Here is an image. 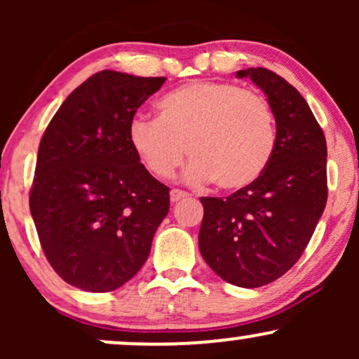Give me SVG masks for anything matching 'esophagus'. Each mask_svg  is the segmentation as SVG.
I'll return each mask as SVG.
<instances>
[{
  "label": "esophagus",
  "instance_id": "34e87169",
  "mask_svg": "<svg viewBox=\"0 0 359 359\" xmlns=\"http://www.w3.org/2000/svg\"><path fill=\"white\" fill-rule=\"evenodd\" d=\"M189 194L184 192V191H179V189H174V191H170V201L172 203H179V201L182 199H187Z\"/></svg>",
  "mask_w": 359,
  "mask_h": 359
}]
</instances>
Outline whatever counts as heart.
Returning a JSON list of instances; mask_svg holds the SVG:
<instances>
[{"label": "heart", "instance_id": "obj_1", "mask_svg": "<svg viewBox=\"0 0 359 359\" xmlns=\"http://www.w3.org/2000/svg\"><path fill=\"white\" fill-rule=\"evenodd\" d=\"M128 142L156 179L175 174L187 147L189 184L216 180L222 191H241L269 167L277 126L262 94L228 82L192 81L156 101V119L135 118Z\"/></svg>", "mask_w": 359, "mask_h": 359}]
</instances>
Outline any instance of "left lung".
Masks as SVG:
<instances>
[{"label":"left lung","instance_id":"1","mask_svg":"<svg viewBox=\"0 0 359 359\" xmlns=\"http://www.w3.org/2000/svg\"><path fill=\"white\" fill-rule=\"evenodd\" d=\"M265 93L277 145L255 184L224 197H201L203 258L224 282L257 288L282 277L302 257L327 203V147L307 101L278 74L238 71Z\"/></svg>","mask_w":359,"mask_h":359}]
</instances>
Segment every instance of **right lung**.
Returning a JSON list of instances; mask_svg holds the SVG:
<instances>
[{"label":"right lung","mask_w":359,"mask_h":359,"mask_svg":"<svg viewBox=\"0 0 359 359\" xmlns=\"http://www.w3.org/2000/svg\"><path fill=\"white\" fill-rule=\"evenodd\" d=\"M165 77L90 76L45 130L30 212L52 269L72 287L109 292L137 275L170 208L128 142L135 113Z\"/></svg>","instance_id":"obj_1"}]
</instances>
